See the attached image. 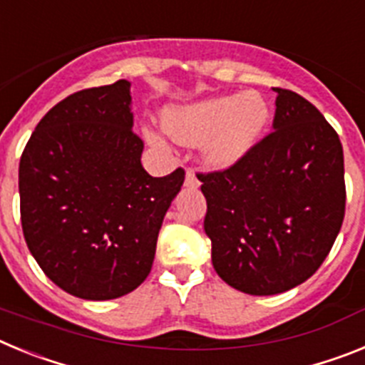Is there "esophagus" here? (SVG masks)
Listing matches in <instances>:
<instances>
[{
	"label": "esophagus",
	"instance_id": "34e87169",
	"mask_svg": "<svg viewBox=\"0 0 365 365\" xmlns=\"http://www.w3.org/2000/svg\"><path fill=\"white\" fill-rule=\"evenodd\" d=\"M199 185H201V182H199V179H197V177H195V173H193L192 170H188V172H186V177H185V186H186V188L197 190Z\"/></svg>",
	"mask_w": 365,
	"mask_h": 365
}]
</instances>
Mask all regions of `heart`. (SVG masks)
Listing matches in <instances>:
<instances>
[{
	"label": "heart",
	"instance_id": "obj_1",
	"mask_svg": "<svg viewBox=\"0 0 365 365\" xmlns=\"http://www.w3.org/2000/svg\"><path fill=\"white\" fill-rule=\"evenodd\" d=\"M164 130L177 143L197 146L202 144V160L208 166L230 168L245 159L270 122V108L257 93L222 95L186 106H172L163 115ZM150 143L164 144V133L144 128Z\"/></svg>",
	"mask_w": 365,
	"mask_h": 365
}]
</instances>
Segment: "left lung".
Listing matches in <instances>:
<instances>
[{"label":"left lung","mask_w":365,"mask_h":365,"mask_svg":"<svg viewBox=\"0 0 365 365\" xmlns=\"http://www.w3.org/2000/svg\"><path fill=\"white\" fill-rule=\"evenodd\" d=\"M274 131L225 172L199 175L219 278L252 296L291 291L324 263L346 212L344 150L314 106L274 87Z\"/></svg>","instance_id":"obj_1"}]
</instances>
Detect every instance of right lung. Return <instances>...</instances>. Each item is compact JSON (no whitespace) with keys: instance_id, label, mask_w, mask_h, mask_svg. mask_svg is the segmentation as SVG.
Wrapping results in <instances>:
<instances>
[{"instance_id":"add662e5","label":"right lung","mask_w":365,"mask_h":365,"mask_svg":"<svg viewBox=\"0 0 365 365\" xmlns=\"http://www.w3.org/2000/svg\"><path fill=\"white\" fill-rule=\"evenodd\" d=\"M131 128V82L83 89L41 118L19 160L29 250L76 298H120L148 278L185 182L180 168L166 177L144 170V144Z\"/></svg>"}]
</instances>
